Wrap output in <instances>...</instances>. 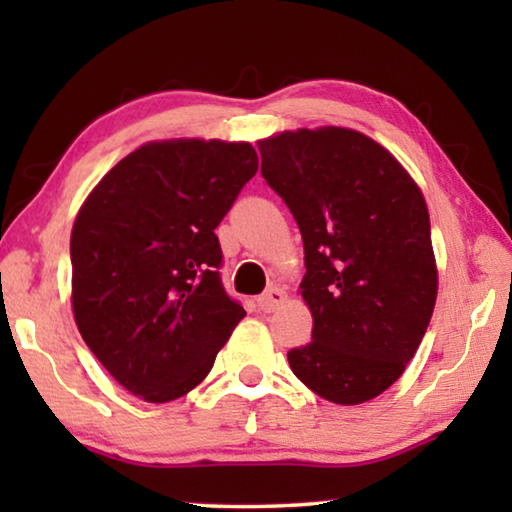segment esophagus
I'll list each match as a JSON object with an SVG mask.
<instances>
[{
	"label": "esophagus",
	"instance_id": "1",
	"mask_svg": "<svg viewBox=\"0 0 512 512\" xmlns=\"http://www.w3.org/2000/svg\"><path fill=\"white\" fill-rule=\"evenodd\" d=\"M284 300H287V291L280 287H273L257 298V309L264 311V314H271V311L280 309L284 305Z\"/></svg>",
	"mask_w": 512,
	"mask_h": 512
}]
</instances>
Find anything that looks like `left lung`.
I'll return each instance as SVG.
<instances>
[{
    "instance_id": "left-lung-1",
    "label": "left lung",
    "mask_w": 512,
    "mask_h": 512,
    "mask_svg": "<svg viewBox=\"0 0 512 512\" xmlns=\"http://www.w3.org/2000/svg\"><path fill=\"white\" fill-rule=\"evenodd\" d=\"M257 146L305 246L298 291L314 329L287 354L293 375L334 404L375 400L402 377L436 307L427 201L391 151L352 128L282 131Z\"/></svg>"
}]
</instances>
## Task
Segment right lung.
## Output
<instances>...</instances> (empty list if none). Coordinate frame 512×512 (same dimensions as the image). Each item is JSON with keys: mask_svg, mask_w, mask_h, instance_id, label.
<instances>
[{"mask_svg": "<svg viewBox=\"0 0 512 512\" xmlns=\"http://www.w3.org/2000/svg\"><path fill=\"white\" fill-rule=\"evenodd\" d=\"M255 173L248 142H146L76 214V327L101 366L144 402L178 400L201 384L246 316L223 291L214 228Z\"/></svg>", "mask_w": 512, "mask_h": 512, "instance_id": "right-lung-1", "label": "right lung"}]
</instances>
